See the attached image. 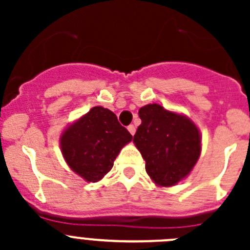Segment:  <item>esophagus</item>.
<instances>
[{
  "instance_id": "1",
  "label": "esophagus",
  "mask_w": 250,
  "mask_h": 250,
  "mask_svg": "<svg viewBox=\"0 0 250 250\" xmlns=\"http://www.w3.org/2000/svg\"><path fill=\"white\" fill-rule=\"evenodd\" d=\"M128 130H129V133L132 135H134L135 134V127L133 125H128Z\"/></svg>"
}]
</instances>
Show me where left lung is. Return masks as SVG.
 Segmentation results:
<instances>
[{
    "mask_svg": "<svg viewBox=\"0 0 250 250\" xmlns=\"http://www.w3.org/2000/svg\"><path fill=\"white\" fill-rule=\"evenodd\" d=\"M141 125L135 146L145 160V169L160 186H173L188 176L201 155L198 128L190 118L148 104L139 110Z\"/></svg>",
    "mask_w": 250,
    "mask_h": 250,
    "instance_id": "obj_1",
    "label": "left lung"
}]
</instances>
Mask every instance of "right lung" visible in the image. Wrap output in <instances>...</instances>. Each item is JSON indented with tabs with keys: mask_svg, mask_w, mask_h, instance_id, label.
<instances>
[{
	"mask_svg": "<svg viewBox=\"0 0 250 250\" xmlns=\"http://www.w3.org/2000/svg\"><path fill=\"white\" fill-rule=\"evenodd\" d=\"M132 139L112 111L95 106L64 130L60 146L69 167L84 180L97 183L110 172L121 148Z\"/></svg>",
	"mask_w": 250,
	"mask_h": 250,
	"instance_id": "obj_1",
	"label": "right lung"
}]
</instances>
